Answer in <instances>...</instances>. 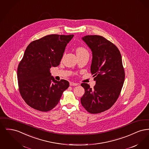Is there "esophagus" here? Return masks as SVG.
<instances>
[{"label": "esophagus", "instance_id": "34e87169", "mask_svg": "<svg viewBox=\"0 0 149 149\" xmlns=\"http://www.w3.org/2000/svg\"><path fill=\"white\" fill-rule=\"evenodd\" d=\"M78 85V83H74V82H70V86H77V85Z\"/></svg>", "mask_w": 149, "mask_h": 149}]
</instances>
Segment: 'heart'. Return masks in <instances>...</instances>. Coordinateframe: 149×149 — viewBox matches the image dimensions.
<instances>
[{
	"mask_svg": "<svg viewBox=\"0 0 149 149\" xmlns=\"http://www.w3.org/2000/svg\"><path fill=\"white\" fill-rule=\"evenodd\" d=\"M83 52H87V51L83 47H78L77 50V53H83Z\"/></svg>",
	"mask_w": 149,
	"mask_h": 149,
	"instance_id": "1",
	"label": "heart"
}]
</instances>
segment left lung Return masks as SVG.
<instances>
[{"label":"left lung","instance_id":"1","mask_svg":"<svg viewBox=\"0 0 149 149\" xmlns=\"http://www.w3.org/2000/svg\"><path fill=\"white\" fill-rule=\"evenodd\" d=\"M92 52L91 71L95 81L92 89L86 83L81 86L85 93L81 103L91 113H99L110 108L118 99L125 81L122 57L118 48L102 36L81 38Z\"/></svg>","mask_w":149,"mask_h":149}]
</instances>
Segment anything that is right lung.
Wrapping results in <instances>:
<instances>
[{
    "mask_svg": "<svg viewBox=\"0 0 149 149\" xmlns=\"http://www.w3.org/2000/svg\"><path fill=\"white\" fill-rule=\"evenodd\" d=\"M74 35H50L32 41L18 65L17 78L22 97L32 108L47 112L58 104L69 83L57 81L50 69L61 61L67 44Z\"/></svg>",
    "mask_w": 149,
    "mask_h": 149,
    "instance_id": "add662e5",
    "label": "right lung"
}]
</instances>
